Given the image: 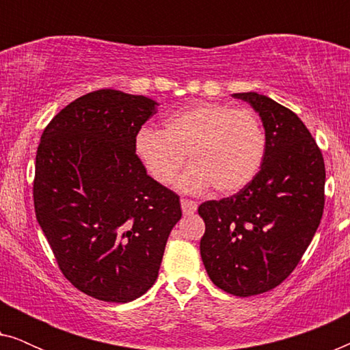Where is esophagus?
Returning a JSON list of instances; mask_svg holds the SVG:
<instances>
[{
	"mask_svg": "<svg viewBox=\"0 0 350 350\" xmlns=\"http://www.w3.org/2000/svg\"><path fill=\"white\" fill-rule=\"evenodd\" d=\"M181 210H183L185 215H193L198 210V202L189 199H181Z\"/></svg>",
	"mask_w": 350,
	"mask_h": 350,
	"instance_id": "obj_1",
	"label": "esophagus"
}]
</instances>
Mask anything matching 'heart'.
Segmentation results:
<instances>
[{
	"label": "heart",
	"mask_w": 350,
	"mask_h": 350,
	"mask_svg": "<svg viewBox=\"0 0 350 350\" xmlns=\"http://www.w3.org/2000/svg\"><path fill=\"white\" fill-rule=\"evenodd\" d=\"M133 151L156 183L176 181L183 193H202L210 186L228 196L245 188L261 169L266 133L258 114L223 103H196L165 118L162 131L140 129Z\"/></svg>",
	"instance_id": "obj_1"
}]
</instances>
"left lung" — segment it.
Returning a JSON list of instances; mask_svg holds the SVG:
<instances>
[{
  "mask_svg": "<svg viewBox=\"0 0 350 350\" xmlns=\"http://www.w3.org/2000/svg\"><path fill=\"white\" fill-rule=\"evenodd\" d=\"M260 114L266 152L237 194L200 204V256L215 285L234 296L280 285L309 247L325 205V164L308 127L288 108L256 92L232 94Z\"/></svg>",
  "mask_w": 350,
  "mask_h": 350,
  "instance_id": "left-lung-1",
  "label": "left lung"
}]
</instances>
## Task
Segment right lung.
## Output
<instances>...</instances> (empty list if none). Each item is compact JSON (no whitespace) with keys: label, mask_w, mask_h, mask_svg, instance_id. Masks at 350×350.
Wrapping results in <instances>:
<instances>
[{"label":"right lung","mask_w":350,"mask_h":350,"mask_svg":"<svg viewBox=\"0 0 350 350\" xmlns=\"http://www.w3.org/2000/svg\"><path fill=\"white\" fill-rule=\"evenodd\" d=\"M157 102L114 89L62 109L36 151V219L60 271L83 293L129 303L151 288L180 198L156 183L133 151Z\"/></svg>","instance_id":"right-lung-1"}]
</instances>
